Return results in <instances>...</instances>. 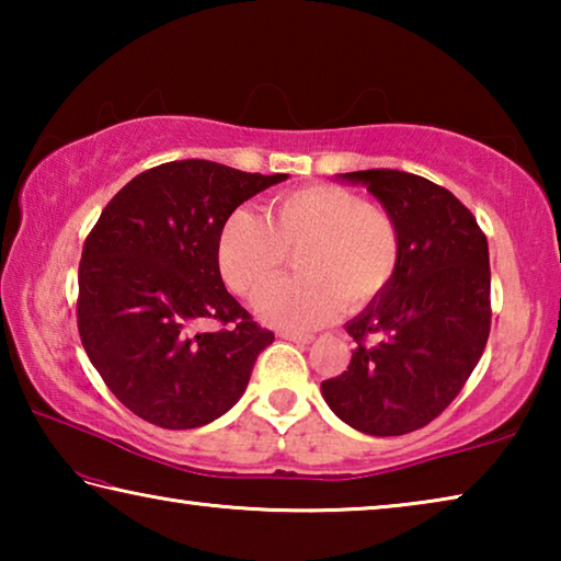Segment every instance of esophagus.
<instances>
[{"label":"esophagus","mask_w":561,"mask_h":561,"mask_svg":"<svg viewBox=\"0 0 561 561\" xmlns=\"http://www.w3.org/2000/svg\"><path fill=\"white\" fill-rule=\"evenodd\" d=\"M282 339H287V341H294V344H311V334H294V331H282L279 334Z\"/></svg>","instance_id":"obj_1"}]
</instances>
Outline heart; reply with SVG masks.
Here are the masks:
<instances>
[{"label": "heart", "mask_w": 561, "mask_h": 561, "mask_svg": "<svg viewBox=\"0 0 561 561\" xmlns=\"http://www.w3.org/2000/svg\"><path fill=\"white\" fill-rule=\"evenodd\" d=\"M297 251V278L262 291L254 309L272 327L314 329L344 309L376 299L391 282L401 240L396 222L339 185H307L279 195L270 215L240 207L217 237L225 282L254 297Z\"/></svg>", "instance_id": "1"}]
</instances>
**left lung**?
<instances>
[{"label": "left lung", "instance_id": "left-lung-1", "mask_svg": "<svg viewBox=\"0 0 561 561\" xmlns=\"http://www.w3.org/2000/svg\"><path fill=\"white\" fill-rule=\"evenodd\" d=\"M339 180L371 193L396 222L391 282L358 317L348 371L321 383L341 421L360 433L403 435L460 393L490 336V252L472 213L421 175L374 168Z\"/></svg>", "mask_w": 561, "mask_h": 561}]
</instances>
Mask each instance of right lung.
<instances>
[{"label": "right lung", "mask_w": 561, "mask_h": 561, "mask_svg": "<svg viewBox=\"0 0 561 561\" xmlns=\"http://www.w3.org/2000/svg\"><path fill=\"white\" fill-rule=\"evenodd\" d=\"M289 175L175 160L130 180L101 213L79 264V334L111 393L168 431L201 428L240 401L274 334L225 289L227 217ZM220 332H201L205 320Z\"/></svg>", "instance_id": "1"}]
</instances>
